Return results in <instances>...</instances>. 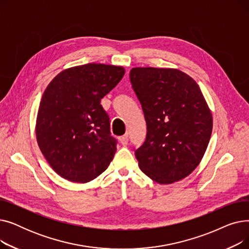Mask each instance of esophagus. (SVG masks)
<instances>
[{"label": "esophagus", "instance_id": "34e87169", "mask_svg": "<svg viewBox=\"0 0 249 249\" xmlns=\"http://www.w3.org/2000/svg\"><path fill=\"white\" fill-rule=\"evenodd\" d=\"M119 140H120V143H121V144H122L123 146H126V145L128 144L129 137H128V135L126 134V135H124V136L120 137V138H119Z\"/></svg>", "mask_w": 249, "mask_h": 249}]
</instances>
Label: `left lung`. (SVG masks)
<instances>
[{"instance_id": "obj_1", "label": "left lung", "mask_w": 249, "mask_h": 249, "mask_svg": "<svg viewBox=\"0 0 249 249\" xmlns=\"http://www.w3.org/2000/svg\"><path fill=\"white\" fill-rule=\"evenodd\" d=\"M129 76L147 127L135 150L140 169L160 185L185 178L202 160L213 128L198 84L176 69L134 68Z\"/></svg>"}]
</instances>
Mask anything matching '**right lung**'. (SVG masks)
Returning <instances> with one entry per match:
<instances>
[{"instance_id": "obj_1", "label": "right lung", "mask_w": 249, "mask_h": 249, "mask_svg": "<svg viewBox=\"0 0 249 249\" xmlns=\"http://www.w3.org/2000/svg\"><path fill=\"white\" fill-rule=\"evenodd\" d=\"M122 67L88 63L59 72L45 89L36 119V139L44 158L61 178L93 180L116 152L109 116L101 100L119 83Z\"/></svg>"}]
</instances>
